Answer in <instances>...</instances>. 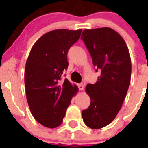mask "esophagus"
I'll list each match as a JSON object with an SVG mask.
<instances>
[{
    "label": "esophagus",
    "instance_id": "34e87169",
    "mask_svg": "<svg viewBox=\"0 0 148 148\" xmlns=\"http://www.w3.org/2000/svg\"><path fill=\"white\" fill-rule=\"evenodd\" d=\"M78 87H79V89L80 91H83L84 87V85L83 84H78Z\"/></svg>",
    "mask_w": 148,
    "mask_h": 148
}]
</instances>
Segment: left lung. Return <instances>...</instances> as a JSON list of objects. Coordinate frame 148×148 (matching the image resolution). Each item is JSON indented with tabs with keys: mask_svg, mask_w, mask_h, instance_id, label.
Returning <instances> with one entry per match:
<instances>
[{
	"mask_svg": "<svg viewBox=\"0 0 148 148\" xmlns=\"http://www.w3.org/2000/svg\"><path fill=\"white\" fill-rule=\"evenodd\" d=\"M81 38L93 65L101 70L97 82L86 85L91 102L82 114L86 126L100 129L114 120L125 100L130 84V55L125 40L111 28L85 29Z\"/></svg>",
	"mask_w": 148,
	"mask_h": 148,
	"instance_id": "1",
	"label": "left lung"
}]
</instances>
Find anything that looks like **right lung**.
<instances>
[{
    "mask_svg": "<svg viewBox=\"0 0 148 148\" xmlns=\"http://www.w3.org/2000/svg\"><path fill=\"white\" fill-rule=\"evenodd\" d=\"M82 31H49L36 41L28 56L24 74L26 99L34 118L46 127H57L62 123L79 91L77 85L67 79L61 81V77L69 65L67 52Z\"/></svg>",
    "mask_w": 148,
    "mask_h": 148,
    "instance_id": "1",
    "label": "right lung"
}]
</instances>
